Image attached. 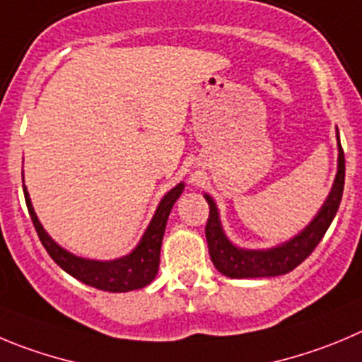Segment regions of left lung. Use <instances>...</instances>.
Returning <instances> with one entry per match:
<instances>
[{
	"mask_svg": "<svg viewBox=\"0 0 362 362\" xmlns=\"http://www.w3.org/2000/svg\"><path fill=\"white\" fill-rule=\"evenodd\" d=\"M344 187V153L339 143V168L334 187L327 198L325 205L318 216L313 219L309 227L300 232L295 239L286 245L272 250H241L235 248L221 230L219 225L216 204L211 197L205 194L209 204V219L205 225V238H207L211 261L219 273L230 279H259V276H276L289 273L302 264L314 248L318 246L330 227L337 209H339L341 197Z\"/></svg>",
	"mask_w": 362,
	"mask_h": 362,
	"instance_id": "obj_1",
	"label": "left lung"
}]
</instances>
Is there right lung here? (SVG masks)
<instances>
[{
  "mask_svg": "<svg viewBox=\"0 0 362 362\" xmlns=\"http://www.w3.org/2000/svg\"><path fill=\"white\" fill-rule=\"evenodd\" d=\"M182 189H184V184H178L177 187L171 189L162 198L157 212H155L153 219H151L150 227L144 232L141 243L130 255L117 259V261L100 262L76 257L73 253H67L66 250L60 248L57 243H53V239L44 232L42 225L37 219L32 204H30L28 192H26V187L23 185L30 218H32L33 227H35L40 243L46 248V252L49 253V257L64 272H67L74 279H78L80 282L109 293H127L132 291V289H141L155 279L158 272V262H160V245L162 238H164L165 221H168V216H170L173 204L182 194Z\"/></svg>",
  "mask_w": 362,
  "mask_h": 362,
  "instance_id": "right-lung-1",
  "label": "right lung"
}]
</instances>
